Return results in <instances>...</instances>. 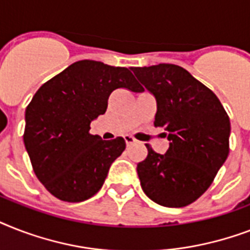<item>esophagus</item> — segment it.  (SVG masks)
<instances>
[{
    "label": "esophagus",
    "instance_id": "esophagus-1",
    "mask_svg": "<svg viewBox=\"0 0 250 250\" xmlns=\"http://www.w3.org/2000/svg\"><path fill=\"white\" fill-rule=\"evenodd\" d=\"M125 144L128 145H133V144H136V139H135V137L133 136H128V135H127V136H125Z\"/></svg>",
    "mask_w": 250,
    "mask_h": 250
}]
</instances>
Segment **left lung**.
<instances>
[{
    "mask_svg": "<svg viewBox=\"0 0 250 250\" xmlns=\"http://www.w3.org/2000/svg\"><path fill=\"white\" fill-rule=\"evenodd\" d=\"M131 70L154 94V125L162 127L170 141L165 154L145 144L148 156L137 164L141 188L158 205H189L211 186L229 157V115L213 90L180 66L160 63Z\"/></svg>",
    "mask_w": 250,
    "mask_h": 250,
    "instance_id": "1",
    "label": "left lung"
}]
</instances>
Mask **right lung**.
<instances>
[{
  "label": "right lung",
  "mask_w": 250,
  "mask_h": 250,
  "mask_svg": "<svg viewBox=\"0 0 250 250\" xmlns=\"http://www.w3.org/2000/svg\"><path fill=\"white\" fill-rule=\"evenodd\" d=\"M141 92L128 68L84 60L39 88L25 109L23 140L42 186L66 202L88 200L101 189L109 168L125 149L123 137L90 135V122L105 114L111 92Z\"/></svg>",
  "instance_id": "add662e5"
}]
</instances>
